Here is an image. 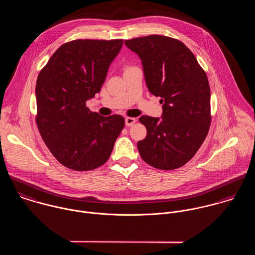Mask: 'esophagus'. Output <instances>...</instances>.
I'll return each mask as SVG.
<instances>
[{
    "label": "esophagus",
    "instance_id": "esophagus-1",
    "mask_svg": "<svg viewBox=\"0 0 255 255\" xmlns=\"http://www.w3.org/2000/svg\"><path fill=\"white\" fill-rule=\"evenodd\" d=\"M135 122H136V119H135V118H130V117H127V118H126V126H127V127L132 126Z\"/></svg>",
    "mask_w": 255,
    "mask_h": 255
}]
</instances>
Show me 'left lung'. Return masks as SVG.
I'll use <instances>...</instances> for the list:
<instances>
[{"label":"left lung","instance_id":"1","mask_svg":"<svg viewBox=\"0 0 255 255\" xmlns=\"http://www.w3.org/2000/svg\"><path fill=\"white\" fill-rule=\"evenodd\" d=\"M141 60L146 85L161 97V118L141 116L147 135L137 142L143 161L160 170L186 164L205 140L211 124L207 75L180 40L149 35L126 40Z\"/></svg>","mask_w":255,"mask_h":255}]
</instances>
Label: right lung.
Here are the masks:
<instances>
[{
	"instance_id": "add662e5",
	"label": "right lung",
	"mask_w": 255,
	"mask_h": 255,
	"mask_svg": "<svg viewBox=\"0 0 255 255\" xmlns=\"http://www.w3.org/2000/svg\"><path fill=\"white\" fill-rule=\"evenodd\" d=\"M123 39H78L63 44L37 77L36 124L53 156L74 171L107 162L125 127L120 115L100 116L86 101L100 92Z\"/></svg>"
}]
</instances>
